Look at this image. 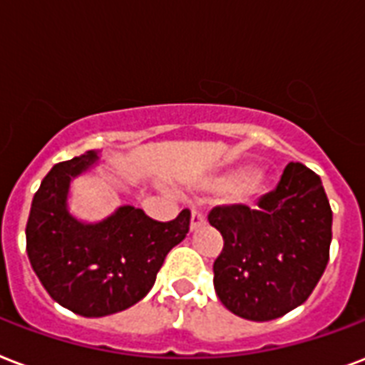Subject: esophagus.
I'll return each instance as SVG.
<instances>
[{"mask_svg": "<svg viewBox=\"0 0 365 365\" xmlns=\"http://www.w3.org/2000/svg\"><path fill=\"white\" fill-rule=\"evenodd\" d=\"M205 222V217H203L202 211H197V209H192V215H190V230H196L200 228Z\"/></svg>", "mask_w": 365, "mask_h": 365, "instance_id": "34e87169", "label": "esophagus"}]
</instances>
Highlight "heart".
<instances>
[{"label":"heart","mask_w":365,"mask_h":365,"mask_svg":"<svg viewBox=\"0 0 365 365\" xmlns=\"http://www.w3.org/2000/svg\"><path fill=\"white\" fill-rule=\"evenodd\" d=\"M202 188L211 190V188H228V186H236L234 188V196L242 203L255 202L257 197H261L267 190V180L261 173L250 171L245 168H238L221 175V177H211L200 182Z\"/></svg>","instance_id":"heart-1"}]
</instances>
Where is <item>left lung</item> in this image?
<instances>
[{
    "instance_id": "8db88e82",
    "label": "left lung",
    "mask_w": 365,
    "mask_h": 365,
    "mask_svg": "<svg viewBox=\"0 0 365 365\" xmlns=\"http://www.w3.org/2000/svg\"><path fill=\"white\" fill-rule=\"evenodd\" d=\"M225 240L213 264L217 297L232 314L268 322L303 304L329 259L333 213L320 177L285 165L259 209L225 205L209 213Z\"/></svg>"
}]
</instances>
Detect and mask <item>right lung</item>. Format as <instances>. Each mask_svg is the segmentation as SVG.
Returning <instances> with one entry per match:
<instances>
[{
	"instance_id": "1",
	"label": "right lung",
	"mask_w": 365,
	"mask_h": 365,
	"mask_svg": "<svg viewBox=\"0 0 365 365\" xmlns=\"http://www.w3.org/2000/svg\"><path fill=\"white\" fill-rule=\"evenodd\" d=\"M97 162L98 152L89 150L56 163L34 196L26 225L28 259L41 285L53 301L86 318L115 314L146 297L190 225L188 209L158 222L133 205L97 222L78 219L68 207L70 185Z\"/></svg>"
}]
</instances>
